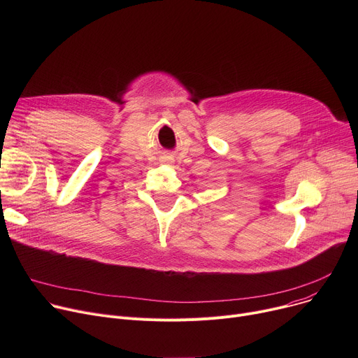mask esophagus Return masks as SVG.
I'll return each mask as SVG.
<instances>
[{"instance_id":"1","label":"esophagus","mask_w":358,"mask_h":358,"mask_svg":"<svg viewBox=\"0 0 358 358\" xmlns=\"http://www.w3.org/2000/svg\"><path fill=\"white\" fill-rule=\"evenodd\" d=\"M170 160H171V159H170Z\"/></svg>"}]
</instances>
